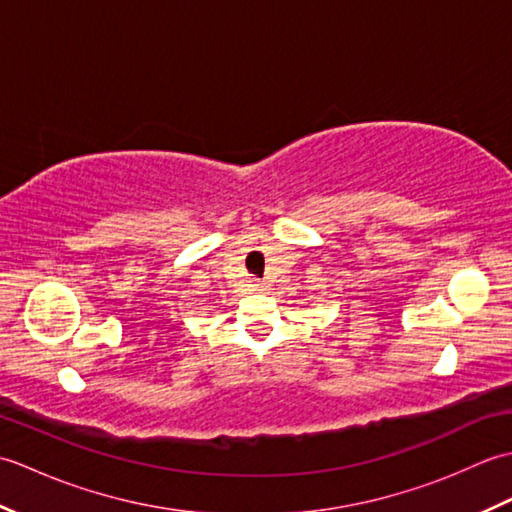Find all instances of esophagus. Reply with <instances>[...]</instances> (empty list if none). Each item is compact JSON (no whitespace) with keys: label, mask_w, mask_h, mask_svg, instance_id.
Returning a JSON list of instances; mask_svg holds the SVG:
<instances>
[{"label":"esophagus","mask_w":512,"mask_h":512,"mask_svg":"<svg viewBox=\"0 0 512 512\" xmlns=\"http://www.w3.org/2000/svg\"><path fill=\"white\" fill-rule=\"evenodd\" d=\"M264 286L262 284H253V288H250V290H253V292H259V290H262Z\"/></svg>","instance_id":"esophagus-1"}]
</instances>
